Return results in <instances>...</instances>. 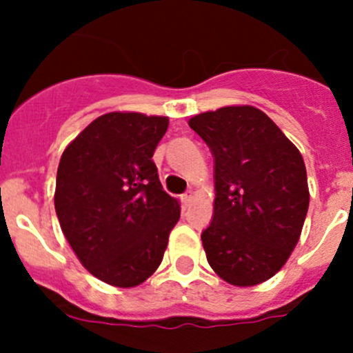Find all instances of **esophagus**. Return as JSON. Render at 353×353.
I'll list each match as a JSON object with an SVG mask.
<instances>
[{
    "mask_svg": "<svg viewBox=\"0 0 353 353\" xmlns=\"http://www.w3.org/2000/svg\"><path fill=\"white\" fill-rule=\"evenodd\" d=\"M181 199H183L184 205H190V203L193 201V193H191V191H188V193H184L183 196H181Z\"/></svg>",
    "mask_w": 353,
    "mask_h": 353,
    "instance_id": "obj_1",
    "label": "esophagus"
}]
</instances>
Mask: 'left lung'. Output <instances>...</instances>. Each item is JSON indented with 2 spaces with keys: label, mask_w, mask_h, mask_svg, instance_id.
<instances>
[{
  "label": "left lung",
  "mask_w": 353,
  "mask_h": 353,
  "mask_svg": "<svg viewBox=\"0 0 353 353\" xmlns=\"http://www.w3.org/2000/svg\"><path fill=\"white\" fill-rule=\"evenodd\" d=\"M190 126L213 155V219L201 234L206 259L232 285L266 282L287 263L307 215L301 152L252 105L201 112Z\"/></svg>",
  "instance_id": "8db88e82"
}]
</instances>
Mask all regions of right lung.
I'll use <instances>...</instances> for the list:
<instances>
[{
	"mask_svg": "<svg viewBox=\"0 0 353 353\" xmlns=\"http://www.w3.org/2000/svg\"><path fill=\"white\" fill-rule=\"evenodd\" d=\"M169 117L109 112L63 152L56 176L59 225L81 265L109 285L143 283L162 263L181 216L160 184L154 152Z\"/></svg>",
	"mask_w": 353,
	"mask_h": 353,
	"instance_id": "obj_1",
	"label": "right lung"
}]
</instances>
